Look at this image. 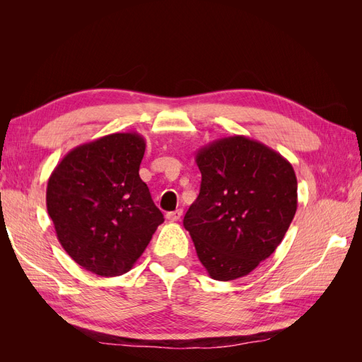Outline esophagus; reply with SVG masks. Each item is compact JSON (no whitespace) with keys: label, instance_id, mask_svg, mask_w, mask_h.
<instances>
[{"label":"esophagus","instance_id":"obj_1","mask_svg":"<svg viewBox=\"0 0 362 362\" xmlns=\"http://www.w3.org/2000/svg\"><path fill=\"white\" fill-rule=\"evenodd\" d=\"M181 216H182V210H175V211L168 213L166 218H168V221H170V222H177V221H180Z\"/></svg>","mask_w":362,"mask_h":362}]
</instances>
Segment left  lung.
I'll return each mask as SVG.
<instances>
[{
    "instance_id": "1",
    "label": "left lung",
    "mask_w": 362,
    "mask_h": 362,
    "mask_svg": "<svg viewBox=\"0 0 362 362\" xmlns=\"http://www.w3.org/2000/svg\"><path fill=\"white\" fill-rule=\"evenodd\" d=\"M199 196L184 216L202 266L217 281L249 275L282 242L298 208V180L276 151L245 136L201 148Z\"/></svg>"
}]
</instances>
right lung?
Listing matches in <instances>:
<instances>
[{
    "instance_id": "1",
    "label": "right lung",
    "mask_w": 362,
    "mask_h": 362,
    "mask_svg": "<svg viewBox=\"0 0 362 362\" xmlns=\"http://www.w3.org/2000/svg\"><path fill=\"white\" fill-rule=\"evenodd\" d=\"M145 139L115 133L74 148L52 170L47 208L68 255L100 276L127 273L164 222L139 169Z\"/></svg>"
}]
</instances>
